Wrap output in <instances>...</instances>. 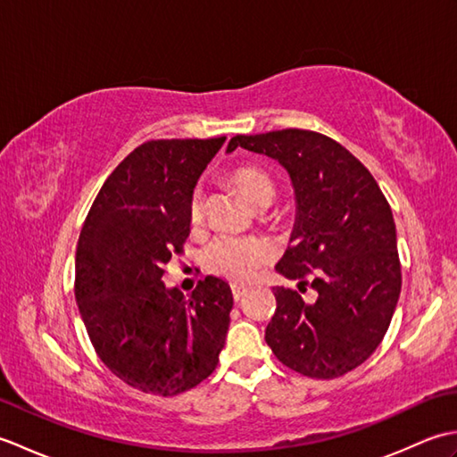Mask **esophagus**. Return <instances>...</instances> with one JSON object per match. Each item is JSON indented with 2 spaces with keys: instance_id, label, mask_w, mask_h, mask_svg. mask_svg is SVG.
I'll return each instance as SVG.
<instances>
[{
  "instance_id": "obj_1",
  "label": "esophagus",
  "mask_w": 457,
  "mask_h": 457,
  "mask_svg": "<svg viewBox=\"0 0 457 457\" xmlns=\"http://www.w3.org/2000/svg\"><path fill=\"white\" fill-rule=\"evenodd\" d=\"M231 295H234L236 303H239V300L247 295V288L245 287H239V285H234V287H231Z\"/></svg>"
}]
</instances>
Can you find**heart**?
Instances as JSON below:
<instances>
[{
	"instance_id": "1",
	"label": "heart",
	"mask_w": 457,
	"mask_h": 457,
	"mask_svg": "<svg viewBox=\"0 0 457 457\" xmlns=\"http://www.w3.org/2000/svg\"><path fill=\"white\" fill-rule=\"evenodd\" d=\"M229 182L239 190L251 206L267 208L275 200V182L259 167H239L229 174ZM188 220L198 228L204 220L202 192L194 190L188 200ZM275 257V249L267 239L261 237H231L223 236L212 241L206 249V265L213 275L231 280V283H247L261 269Z\"/></svg>"
}]
</instances>
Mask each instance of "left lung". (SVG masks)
Returning a JSON list of instances; mask_svg holds the SVG:
<instances>
[{
	"instance_id": "1",
	"label": "left lung",
	"mask_w": 457,
	"mask_h": 457,
	"mask_svg": "<svg viewBox=\"0 0 457 457\" xmlns=\"http://www.w3.org/2000/svg\"><path fill=\"white\" fill-rule=\"evenodd\" d=\"M244 147L278 161L293 180L296 221L277 273L316 290L304 300L275 287L265 342L283 365L336 378L361 365L391 324L401 295V261L389 202L373 174L337 141L306 129L236 135ZM313 280L308 281L307 277Z\"/></svg>"
}]
</instances>
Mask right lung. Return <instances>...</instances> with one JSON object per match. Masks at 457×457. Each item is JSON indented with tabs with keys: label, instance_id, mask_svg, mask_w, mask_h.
<instances>
[{
	"label": "right lung",
	"instance_id": "add662e5",
	"mask_svg": "<svg viewBox=\"0 0 457 457\" xmlns=\"http://www.w3.org/2000/svg\"><path fill=\"white\" fill-rule=\"evenodd\" d=\"M226 143L157 139L104 182L76 247L74 295L96 353L133 389L174 396L200 385L226 344L231 288L206 277L187 298L162 283L190 234L188 200Z\"/></svg>",
	"mask_w": 457,
	"mask_h": 457
}]
</instances>
